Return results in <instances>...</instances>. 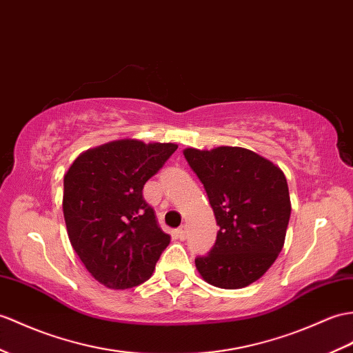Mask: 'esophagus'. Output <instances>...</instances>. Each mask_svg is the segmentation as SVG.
Wrapping results in <instances>:
<instances>
[{"label": "esophagus", "mask_w": 353, "mask_h": 353, "mask_svg": "<svg viewBox=\"0 0 353 353\" xmlns=\"http://www.w3.org/2000/svg\"><path fill=\"white\" fill-rule=\"evenodd\" d=\"M177 237L180 241H185L186 237H188V228H186V225H180L179 228H177Z\"/></svg>", "instance_id": "34e87169"}]
</instances>
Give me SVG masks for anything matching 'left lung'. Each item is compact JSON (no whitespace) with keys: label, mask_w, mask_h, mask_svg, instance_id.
<instances>
[{"label":"left lung","mask_w":353,"mask_h":353,"mask_svg":"<svg viewBox=\"0 0 353 353\" xmlns=\"http://www.w3.org/2000/svg\"><path fill=\"white\" fill-rule=\"evenodd\" d=\"M183 154L219 225L214 248L195 259V268L215 288H247L284 247L292 210L288 180L274 162L243 147H190Z\"/></svg>","instance_id":"left-lung-1"}]
</instances>
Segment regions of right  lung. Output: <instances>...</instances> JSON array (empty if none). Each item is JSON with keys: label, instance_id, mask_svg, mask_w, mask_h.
Listing matches in <instances>:
<instances>
[{"label": "right lung", "instance_id": "1", "mask_svg": "<svg viewBox=\"0 0 353 353\" xmlns=\"http://www.w3.org/2000/svg\"><path fill=\"white\" fill-rule=\"evenodd\" d=\"M176 149L173 143L119 139L81 153L64 174L69 241L105 288L123 290L147 281L168 247L170 234L159 228L143 188Z\"/></svg>", "mask_w": 353, "mask_h": 353}]
</instances>
